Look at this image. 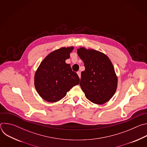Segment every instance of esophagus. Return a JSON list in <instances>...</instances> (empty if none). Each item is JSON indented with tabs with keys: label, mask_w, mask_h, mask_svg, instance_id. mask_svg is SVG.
I'll return each instance as SVG.
<instances>
[{
	"label": "esophagus",
	"mask_w": 147,
	"mask_h": 147,
	"mask_svg": "<svg viewBox=\"0 0 147 147\" xmlns=\"http://www.w3.org/2000/svg\"><path fill=\"white\" fill-rule=\"evenodd\" d=\"M77 74H78L79 78H81V72H80V71H77Z\"/></svg>",
	"instance_id": "1"
}]
</instances>
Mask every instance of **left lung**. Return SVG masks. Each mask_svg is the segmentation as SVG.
<instances>
[{
  "mask_svg": "<svg viewBox=\"0 0 147 147\" xmlns=\"http://www.w3.org/2000/svg\"><path fill=\"white\" fill-rule=\"evenodd\" d=\"M77 54L84 63L80 86L91 102L102 105L114 95L117 87V77L109 58L99 51L77 49Z\"/></svg>",
  "mask_w": 147,
  "mask_h": 147,
  "instance_id": "left-lung-1",
  "label": "left lung"
}]
</instances>
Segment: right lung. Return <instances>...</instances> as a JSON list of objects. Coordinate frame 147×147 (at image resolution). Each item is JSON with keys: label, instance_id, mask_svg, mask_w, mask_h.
Instances as JSON below:
<instances>
[{"label": "right lung", "instance_id": "add662e5", "mask_svg": "<svg viewBox=\"0 0 147 147\" xmlns=\"http://www.w3.org/2000/svg\"><path fill=\"white\" fill-rule=\"evenodd\" d=\"M73 47H62L47 56L38 67L34 85L39 96L48 102H56L64 98L72 87L78 85L80 78L72 71L66 60L70 57Z\"/></svg>", "mask_w": 147, "mask_h": 147}]
</instances>
